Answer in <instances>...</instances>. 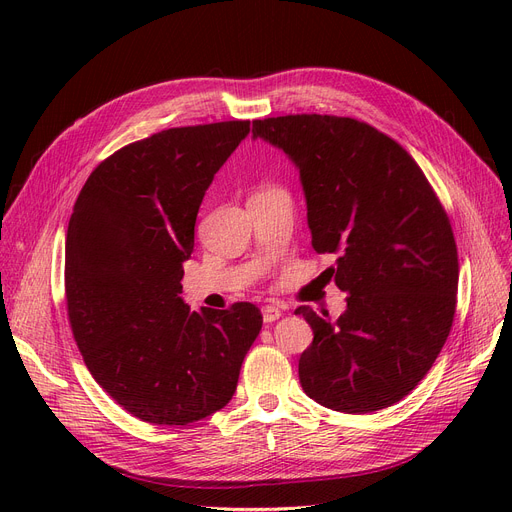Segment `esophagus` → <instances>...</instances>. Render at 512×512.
I'll list each match as a JSON object with an SVG mask.
<instances>
[{"mask_svg":"<svg viewBox=\"0 0 512 512\" xmlns=\"http://www.w3.org/2000/svg\"><path fill=\"white\" fill-rule=\"evenodd\" d=\"M261 313H263V321H265V324H272V321H276V319L282 317V311H280L278 307H274V305H265V307L261 309Z\"/></svg>","mask_w":512,"mask_h":512,"instance_id":"esophagus-1","label":"esophagus"}]
</instances>
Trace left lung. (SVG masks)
<instances>
[{"label":"left lung","instance_id":"8db88e82","mask_svg":"<svg viewBox=\"0 0 512 512\" xmlns=\"http://www.w3.org/2000/svg\"><path fill=\"white\" fill-rule=\"evenodd\" d=\"M253 139L299 170L307 226L346 309L307 319L313 342L299 361L309 398L340 413H373L405 398L448 338L459 286L450 222L413 157L373 126L338 116L253 122Z\"/></svg>","mask_w":512,"mask_h":512}]
</instances>
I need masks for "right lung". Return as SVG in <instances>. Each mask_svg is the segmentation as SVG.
<instances>
[{"mask_svg": "<svg viewBox=\"0 0 512 512\" xmlns=\"http://www.w3.org/2000/svg\"><path fill=\"white\" fill-rule=\"evenodd\" d=\"M249 120L168 128L99 164L66 234V303L95 382L130 415L188 425L224 409L263 317L251 303L191 311L182 263L213 176Z\"/></svg>", "mask_w": 512, "mask_h": 512, "instance_id": "1", "label": "right lung"}]
</instances>
